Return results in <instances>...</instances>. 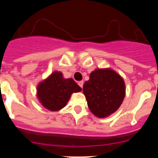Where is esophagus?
Listing matches in <instances>:
<instances>
[{
	"label": "esophagus",
	"mask_w": 158,
	"mask_h": 158,
	"mask_svg": "<svg viewBox=\"0 0 158 158\" xmlns=\"http://www.w3.org/2000/svg\"><path fill=\"white\" fill-rule=\"evenodd\" d=\"M83 84H84L83 81H79V82H78V85L80 86L81 88H82V87H83Z\"/></svg>",
	"instance_id": "obj_1"
}]
</instances>
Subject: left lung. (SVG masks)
<instances>
[{
  "label": "left lung",
  "instance_id": "obj_1",
  "mask_svg": "<svg viewBox=\"0 0 158 158\" xmlns=\"http://www.w3.org/2000/svg\"><path fill=\"white\" fill-rule=\"evenodd\" d=\"M83 93L93 115L105 118L118 109L125 97L123 79L111 69H96L85 82Z\"/></svg>",
  "mask_w": 158,
  "mask_h": 158
}]
</instances>
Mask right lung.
<instances>
[{
    "label": "right lung",
    "mask_w": 158,
    "mask_h": 158,
    "mask_svg": "<svg viewBox=\"0 0 158 158\" xmlns=\"http://www.w3.org/2000/svg\"><path fill=\"white\" fill-rule=\"evenodd\" d=\"M81 91L72 78H63L61 72L54 71L37 86V97L43 107L52 111H59L66 105L73 93Z\"/></svg>",
    "instance_id": "add662e5"
}]
</instances>
